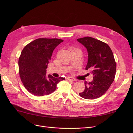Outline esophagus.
Wrapping results in <instances>:
<instances>
[{
  "label": "esophagus",
  "mask_w": 133,
  "mask_h": 133,
  "mask_svg": "<svg viewBox=\"0 0 133 133\" xmlns=\"http://www.w3.org/2000/svg\"><path fill=\"white\" fill-rule=\"evenodd\" d=\"M67 79L68 80H69V81H76V80H75L74 78H72V77H69V76H68V77H67Z\"/></svg>",
  "instance_id": "esophagus-1"
}]
</instances>
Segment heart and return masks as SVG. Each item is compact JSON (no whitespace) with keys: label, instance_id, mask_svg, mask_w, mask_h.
<instances>
[{"label":"heart","instance_id":"heart-1","mask_svg":"<svg viewBox=\"0 0 133 133\" xmlns=\"http://www.w3.org/2000/svg\"><path fill=\"white\" fill-rule=\"evenodd\" d=\"M70 50L72 52H74V51H79L78 49L76 47H71L70 48Z\"/></svg>","mask_w":133,"mask_h":133}]
</instances>
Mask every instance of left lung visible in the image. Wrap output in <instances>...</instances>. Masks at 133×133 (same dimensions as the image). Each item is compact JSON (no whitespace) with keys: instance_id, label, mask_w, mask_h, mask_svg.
Listing matches in <instances>:
<instances>
[{"instance_id":"left-lung-1","label":"left lung","mask_w":133,"mask_h":133,"mask_svg":"<svg viewBox=\"0 0 133 133\" xmlns=\"http://www.w3.org/2000/svg\"><path fill=\"white\" fill-rule=\"evenodd\" d=\"M77 40L87 48L86 69L93 74V81L85 82V90L79 95L86 99L99 98L107 91L115 78L116 64L113 53L106 43L95 38L86 37Z\"/></svg>"}]
</instances>
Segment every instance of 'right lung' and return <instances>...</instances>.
<instances>
[{
    "mask_svg": "<svg viewBox=\"0 0 133 133\" xmlns=\"http://www.w3.org/2000/svg\"><path fill=\"white\" fill-rule=\"evenodd\" d=\"M64 41L53 38H39L28 44L19 58L21 81L30 93L38 96L48 95L65 78L46 75V68L55 48Z\"/></svg>",
    "mask_w": 133,
    "mask_h": 133,
    "instance_id": "add662e5",
    "label": "right lung"
}]
</instances>
